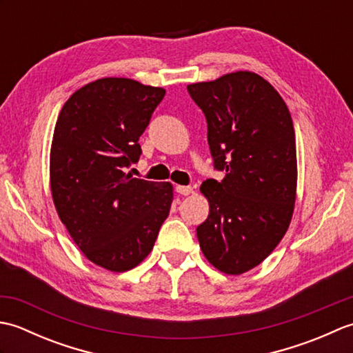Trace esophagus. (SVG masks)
<instances>
[{
	"label": "esophagus",
	"instance_id": "1",
	"mask_svg": "<svg viewBox=\"0 0 353 353\" xmlns=\"http://www.w3.org/2000/svg\"><path fill=\"white\" fill-rule=\"evenodd\" d=\"M176 192L181 194V196H190V194L192 192V188H191V186L177 185V186H176Z\"/></svg>",
	"mask_w": 353,
	"mask_h": 353
}]
</instances>
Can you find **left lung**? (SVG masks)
<instances>
[{
  "label": "left lung",
  "instance_id": "1",
  "mask_svg": "<svg viewBox=\"0 0 353 353\" xmlns=\"http://www.w3.org/2000/svg\"><path fill=\"white\" fill-rule=\"evenodd\" d=\"M203 110L214 168L200 191L209 215L197 228L200 249L226 274L259 265L288 230L296 201V137L287 104L250 71L188 85Z\"/></svg>",
  "mask_w": 353,
  "mask_h": 353
}]
</instances>
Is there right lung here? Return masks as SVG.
<instances>
[{
  "mask_svg": "<svg viewBox=\"0 0 353 353\" xmlns=\"http://www.w3.org/2000/svg\"><path fill=\"white\" fill-rule=\"evenodd\" d=\"M163 95L132 79H99L70 97L54 127L50 183L59 219L85 256L110 272L144 261L170 214L171 183L125 172Z\"/></svg>",
  "mask_w": 353,
  "mask_h": 353,
  "instance_id": "obj_1",
  "label": "right lung"
}]
</instances>
